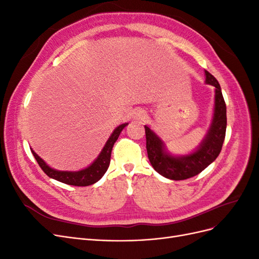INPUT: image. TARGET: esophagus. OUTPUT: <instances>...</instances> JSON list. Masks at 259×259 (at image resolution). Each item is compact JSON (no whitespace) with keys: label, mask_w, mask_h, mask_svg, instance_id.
Instances as JSON below:
<instances>
[{"label":"esophagus","mask_w":259,"mask_h":259,"mask_svg":"<svg viewBox=\"0 0 259 259\" xmlns=\"http://www.w3.org/2000/svg\"><path fill=\"white\" fill-rule=\"evenodd\" d=\"M146 115H147V113L145 110H143V109H136V110H134V112H133V119L143 120V119H145Z\"/></svg>","instance_id":"esophagus-1"}]
</instances>
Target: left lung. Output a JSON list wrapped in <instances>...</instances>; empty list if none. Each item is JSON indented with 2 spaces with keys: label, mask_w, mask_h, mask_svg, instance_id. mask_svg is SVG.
I'll use <instances>...</instances> for the list:
<instances>
[{
  "label": "left lung",
  "mask_w": 259,
  "mask_h": 259,
  "mask_svg": "<svg viewBox=\"0 0 259 259\" xmlns=\"http://www.w3.org/2000/svg\"><path fill=\"white\" fill-rule=\"evenodd\" d=\"M207 84L215 88L214 116L206 137L197 151L186 156H173L165 151L162 140L145 125L146 147L152 167L162 176L171 180H184L200 174L222 151L226 136V104L221 85L208 71H205Z\"/></svg>",
  "instance_id": "1"
}]
</instances>
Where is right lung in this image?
Wrapping results in <instances>:
<instances>
[{"instance_id":"obj_1","label":"right lung","mask_w":259,"mask_h":259,"mask_svg":"<svg viewBox=\"0 0 259 259\" xmlns=\"http://www.w3.org/2000/svg\"><path fill=\"white\" fill-rule=\"evenodd\" d=\"M127 123L121 124L120 126H117L110 138L108 139L103 150H101L98 158L95 160L91 166L88 168L79 170V171H61L51 168L49 165H46V163L38 156L33 150H31L33 156L35 158L36 162L40 167L43 169L44 173L49 177L56 179L60 183H64L67 185L71 186H77V187H86L91 186L93 184L97 183L98 180L105 175L107 171L109 164H110V158H111V151L114 143L116 139L119 138L122 130L126 126Z\"/></svg>"}]
</instances>
